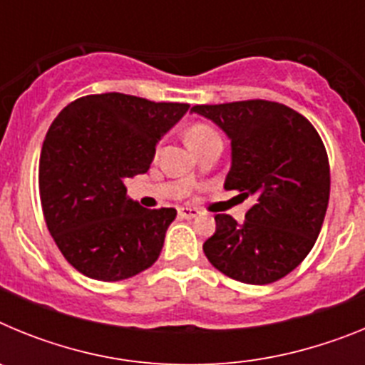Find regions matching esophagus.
<instances>
[{
  "label": "esophagus",
  "instance_id": "esophagus-1",
  "mask_svg": "<svg viewBox=\"0 0 365 365\" xmlns=\"http://www.w3.org/2000/svg\"><path fill=\"white\" fill-rule=\"evenodd\" d=\"M177 212H179V217L182 219H193L199 215V210H195V208H188V206H182V208H179Z\"/></svg>",
  "mask_w": 365,
  "mask_h": 365
}]
</instances>
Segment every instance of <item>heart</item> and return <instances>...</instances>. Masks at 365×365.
Masks as SVG:
<instances>
[{
  "mask_svg": "<svg viewBox=\"0 0 365 365\" xmlns=\"http://www.w3.org/2000/svg\"><path fill=\"white\" fill-rule=\"evenodd\" d=\"M212 135H217V133H215L212 128H208V125H202V124L193 125L192 130L188 131L190 146H192V144H195V143H199V140H205V138L212 137Z\"/></svg>",
  "mask_w": 365,
  "mask_h": 365,
  "instance_id": "obj_1",
  "label": "heart"
}]
</instances>
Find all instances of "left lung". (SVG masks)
Here are the masks:
<instances>
[{
  "mask_svg": "<svg viewBox=\"0 0 365 365\" xmlns=\"http://www.w3.org/2000/svg\"><path fill=\"white\" fill-rule=\"evenodd\" d=\"M192 113L230 138L225 188L256 199L243 222L215 215L206 257L241 283L278 282L307 257L324 225L331 173L320 135L298 111L269 100L193 106Z\"/></svg>",
  "mask_w": 365,
  "mask_h": 365,
  "instance_id": "1",
  "label": "left lung"
}]
</instances>
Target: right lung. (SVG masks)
I'll use <instances>...</instances> for the list:
<instances>
[{"instance_id": "right-lung-1", "label": "right lung", "mask_w": 365, "mask_h": 365, "mask_svg": "<svg viewBox=\"0 0 365 365\" xmlns=\"http://www.w3.org/2000/svg\"><path fill=\"white\" fill-rule=\"evenodd\" d=\"M188 104L122 93L89 95L54 118L40 155V199L54 243L83 276L120 282L153 265L175 208L150 210L125 195Z\"/></svg>"}]
</instances>
